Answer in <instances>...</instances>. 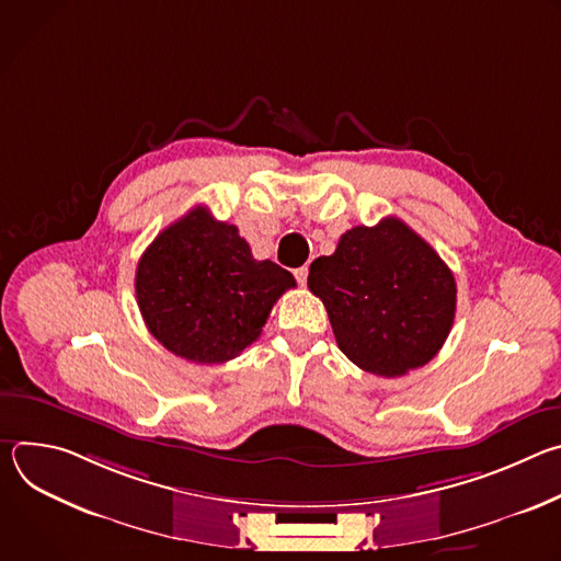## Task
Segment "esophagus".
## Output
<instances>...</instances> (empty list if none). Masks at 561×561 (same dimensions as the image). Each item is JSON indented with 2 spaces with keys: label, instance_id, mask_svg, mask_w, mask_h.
<instances>
[{
  "label": "esophagus",
  "instance_id": "esophagus-1",
  "mask_svg": "<svg viewBox=\"0 0 561 561\" xmlns=\"http://www.w3.org/2000/svg\"><path fill=\"white\" fill-rule=\"evenodd\" d=\"M295 279L299 286H306V279H308V268L306 266H299L295 268Z\"/></svg>",
  "mask_w": 561,
  "mask_h": 561
}]
</instances>
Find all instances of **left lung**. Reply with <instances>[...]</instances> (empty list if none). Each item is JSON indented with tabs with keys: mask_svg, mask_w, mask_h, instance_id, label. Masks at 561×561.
Masks as SVG:
<instances>
[{
	"mask_svg": "<svg viewBox=\"0 0 561 561\" xmlns=\"http://www.w3.org/2000/svg\"><path fill=\"white\" fill-rule=\"evenodd\" d=\"M340 351L362 370L399 377L428 364L455 319L457 284L431 244L397 217L355 226L310 264Z\"/></svg>",
	"mask_w": 561,
	"mask_h": 561,
	"instance_id": "left-lung-1",
	"label": "left lung"
}]
</instances>
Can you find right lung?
<instances>
[{
  "mask_svg": "<svg viewBox=\"0 0 561 561\" xmlns=\"http://www.w3.org/2000/svg\"><path fill=\"white\" fill-rule=\"evenodd\" d=\"M295 277L255 260L237 226L206 206L159 232L135 273V293L152 337L195 364H224L251 346L273 304Z\"/></svg>",
  "mask_w": 561,
  "mask_h": 561,
  "instance_id": "add662e5",
  "label": "right lung"
}]
</instances>
